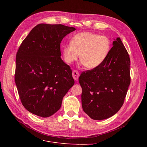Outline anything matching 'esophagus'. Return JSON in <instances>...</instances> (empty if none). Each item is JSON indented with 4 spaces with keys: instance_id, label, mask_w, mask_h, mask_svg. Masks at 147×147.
Wrapping results in <instances>:
<instances>
[{
    "instance_id": "1",
    "label": "esophagus",
    "mask_w": 147,
    "mask_h": 147,
    "mask_svg": "<svg viewBox=\"0 0 147 147\" xmlns=\"http://www.w3.org/2000/svg\"><path fill=\"white\" fill-rule=\"evenodd\" d=\"M79 76H80V74H79L78 71H77V70H74L73 71L72 77H73V78H74L75 80H78Z\"/></svg>"
}]
</instances>
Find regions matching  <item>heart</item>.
<instances>
[{
  "label": "heart",
  "instance_id": "1",
  "mask_svg": "<svg viewBox=\"0 0 147 147\" xmlns=\"http://www.w3.org/2000/svg\"><path fill=\"white\" fill-rule=\"evenodd\" d=\"M111 43L108 37L92 32H84L76 34L70 43L63 48V55L67 63L80 61L88 69L98 67L108 57Z\"/></svg>",
  "mask_w": 147,
  "mask_h": 147
}]
</instances>
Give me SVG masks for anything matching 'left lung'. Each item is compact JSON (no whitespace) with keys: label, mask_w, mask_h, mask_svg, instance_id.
<instances>
[{"label":"left lung","mask_w":147,"mask_h":147,"mask_svg":"<svg viewBox=\"0 0 147 147\" xmlns=\"http://www.w3.org/2000/svg\"><path fill=\"white\" fill-rule=\"evenodd\" d=\"M130 82L129 56L117 37L104 63L79 77L83 111L95 120L112 117L122 107Z\"/></svg>","instance_id":"8db88e82"}]
</instances>
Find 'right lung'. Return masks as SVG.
I'll list each match as a JSON object with an SVG mask.
<instances>
[{
    "label": "right lung",
    "mask_w": 147,
    "mask_h": 147,
    "mask_svg": "<svg viewBox=\"0 0 147 147\" xmlns=\"http://www.w3.org/2000/svg\"><path fill=\"white\" fill-rule=\"evenodd\" d=\"M75 30L62 24H39L22 42L16 58L15 83L24 108L47 118L61 108L75 82L72 70L61 58L60 44Z\"/></svg>",
    "instance_id": "right-lung-1"
}]
</instances>
